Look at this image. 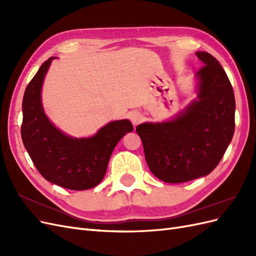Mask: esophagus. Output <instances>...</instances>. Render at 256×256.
Returning <instances> with one entry per match:
<instances>
[{"label": "esophagus", "instance_id": "34e87169", "mask_svg": "<svg viewBox=\"0 0 256 256\" xmlns=\"http://www.w3.org/2000/svg\"><path fill=\"white\" fill-rule=\"evenodd\" d=\"M129 118H130V120H131V122L134 124V126H136V125H138V124L141 122V120H142V115L138 113V112H131L130 113V115H129Z\"/></svg>", "mask_w": 256, "mask_h": 256}]
</instances>
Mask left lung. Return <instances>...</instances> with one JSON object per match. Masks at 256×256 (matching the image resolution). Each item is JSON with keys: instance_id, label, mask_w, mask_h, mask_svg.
<instances>
[{"instance_id": "obj_1", "label": "left lung", "mask_w": 256, "mask_h": 256, "mask_svg": "<svg viewBox=\"0 0 256 256\" xmlns=\"http://www.w3.org/2000/svg\"><path fill=\"white\" fill-rule=\"evenodd\" d=\"M196 56L204 63L196 74L198 100L174 120L145 122L136 129L150 172L170 184L210 173L235 131V96L226 72L208 52Z\"/></svg>"}]
</instances>
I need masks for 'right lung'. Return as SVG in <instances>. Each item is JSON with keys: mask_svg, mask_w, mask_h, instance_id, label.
Masks as SVG:
<instances>
[{"mask_svg": "<svg viewBox=\"0 0 256 256\" xmlns=\"http://www.w3.org/2000/svg\"><path fill=\"white\" fill-rule=\"evenodd\" d=\"M53 58L42 63L26 88L22 141L44 180L70 190L90 189L104 180L114 147L134 130L132 124L127 120L111 122L88 138L60 132L47 118L40 100L42 81Z\"/></svg>", "mask_w": 256, "mask_h": 256, "instance_id": "right-lung-1", "label": "right lung"}]
</instances>
